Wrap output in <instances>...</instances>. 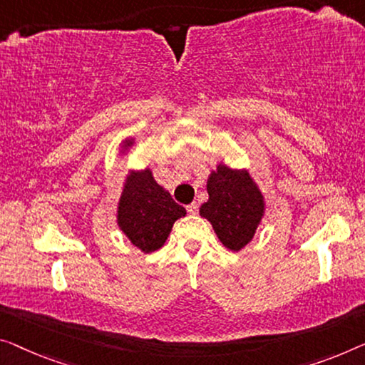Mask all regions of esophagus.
<instances>
[{
    "label": "esophagus",
    "instance_id": "34e87169",
    "mask_svg": "<svg viewBox=\"0 0 365 365\" xmlns=\"http://www.w3.org/2000/svg\"><path fill=\"white\" fill-rule=\"evenodd\" d=\"M187 211H188L190 215H197L198 213V205L197 203H190L187 206Z\"/></svg>",
    "mask_w": 365,
    "mask_h": 365
}]
</instances>
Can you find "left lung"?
Instances as JSON below:
<instances>
[{
  "mask_svg": "<svg viewBox=\"0 0 365 365\" xmlns=\"http://www.w3.org/2000/svg\"><path fill=\"white\" fill-rule=\"evenodd\" d=\"M210 200L201 205L206 217L231 251H241L251 241L264 213V201L247 172L220 165L208 178Z\"/></svg>",
  "mask_w": 365,
  "mask_h": 365,
  "instance_id": "1",
  "label": "left lung"
}]
</instances>
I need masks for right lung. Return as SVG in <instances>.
<instances>
[{"label": "right lung", "instance_id": "1", "mask_svg": "<svg viewBox=\"0 0 365 365\" xmlns=\"http://www.w3.org/2000/svg\"><path fill=\"white\" fill-rule=\"evenodd\" d=\"M187 215L183 206L172 200L144 170L129 177L118 210V225L135 247L154 252L164 246L173 222Z\"/></svg>", "mask_w": 365, "mask_h": 365}]
</instances>
